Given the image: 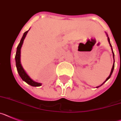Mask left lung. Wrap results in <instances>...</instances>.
Wrapping results in <instances>:
<instances>
[{"instance_id": "obj_1", "label": "left lung", "mask_w": 121, "mask_h": 121, "mask_svg": "<svg viewBox=\"0 0 121 121\" xmlns=\"http://www.w3.org/2000/svg\"><path fill=\"white\" fill-rule=\"evenodd\" d=\"M107 36H108V35H107ZM108 42H109V44H110V46H111V50H113V49H112V46H111V44H110V38H108ZM112 52H113V58H114V52H113V51H112ZM114 64H113V67H112V69H111V72H110V75H109V76H108V78H107V79H106V80L104 82V83H103L101 85H102L106 81H107V80H108L109 79V78H110V77H111V74H112V73H113V70H114ZM98 87H99V86H97V88H98Z\"/></svg>"}]
</instances>
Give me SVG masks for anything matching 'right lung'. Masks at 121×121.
I'll return each mask as SVG.
<instances>
[{"instance_id":"right-lung-1","label":"right lung","mask_w":121,"mask_h":121,"mask_svg":"<svg viewBox=\"0 0 121 121\" xmlns=\"http://www.w3.org/2000/svg\"><path fill=\"white\" fill-rule=\"evenodd\" d=\"M29 30L26 31V32L24 33L23 36L21 38V40L20 41L19 44L18 46H17V48L16 53L15 56L16 65V68L17 70V72H18L19 73V75H20V77H21V78L23 80L25 81L26 83H27L29 84L30 85L32 86H39L41 85V84L39 83L36 82H34L33 80H32L30 78V77L27 75V73H26V72H25V71H24V69H23L22 66L21 64V49L22 45L23 44L24 39L26 38V35H27Z\"/></svg>"}]
</instances>
